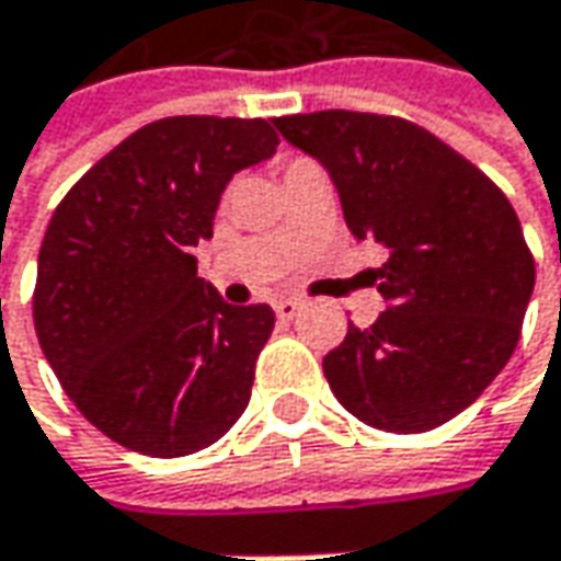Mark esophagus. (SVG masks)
<instances>
[{"instance_id": "34e87169", "label": "esophagus", "mask_w": 561, "mask_h": 561, "mask_svg": "<svg viewBox=\"0 0 561 561\" xmlns=\"http://www.w3.org/2000/svg\"><path fill=\"white\" fill-rule=\"evenodd\" d=\"M299 309H302V302H299V299H277V302H274V312H277V318H284V321L296 318Z\"/></svg>"}]
</instances>
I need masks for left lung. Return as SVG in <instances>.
<instances>
[{
	"label": "left lung",
	"mask_w": 561,
	"mask_h": 561,
	"mask_svg": "<svg viewBox=\"0 0 561 561\" xmlns=\"http://www.w3.org/2000/svg\"><path fill=\"white\" fill-rule=\"evenodd\" d=\"M324 164L356 240L390 249L387 309L324 356L346 412L421 434L465 412L506 368L534 293L522 221L503 190L412 121L365 112L274 118Z\"/></svg>",
	"instance_id": "8db88e82"
}]
</instances>
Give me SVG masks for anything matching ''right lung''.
Instances as JSON below:
<instances>
[{
    "instance_id": "add662e5",
    "label": "right lung",
    "mask_w": 561,
    "mask_h": 561,
    "mask_svg": "<svg viewBox=\"0 0 561 561\" xmlns=\"http://www.w3.org/2000/svg\"><path fill=\"white\" fill-rule=\"evenodd\" d=\"M277 142L262 118L152 121L55 208L36 262V336L83 419L134 453H199L249 405L274 312L227 306L193 249L233 174Z\"/></svg>"
}]
</instances>
